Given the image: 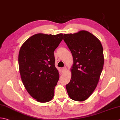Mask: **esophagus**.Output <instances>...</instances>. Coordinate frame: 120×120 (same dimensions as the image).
<instances>
[{
  "mask_svg": "<svg viewBox=\"0 0 120 120\" xmlns=\"http://www.w3.org/2000/svg\"><path fill=\"white\" fill-rule=\"evenodd\" d=\"M67 70V69L66 67H64L63 68V69H62V73H65V72H66V71Z\"/></svg>",
  "mask_w": 120,
  "mask_h": 120,
  "instance_id": "34e87169",
  "label": "esophagus"
}]
</instances>
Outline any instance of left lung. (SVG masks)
I'll use <instances>...</instances> for the list:
<instances>
[{
    "label": "left lung",
    "instance_id": "obj_1",
    "mask_svg": "<svg viewBox=\"0 0 120 120\" xmlns=\"http://www.w3.org/2000/svg\"><path fill=\"white\" fill-rule=\"evenodd\" d=\"M63 40L73 59L67 92L72 100L83 101L92 94L99 80L104 64L102 45L95 35L84 30L64 34Z\"/></svg>",
    "mask_w": 120,
    "mask_h": 120
}]
</instances>
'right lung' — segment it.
I'll return each mask as SVG.
<instances>
[{"instance_id":"right-lung-1","label":"right lung","mask_w":120,"mask_h":120,"mask_svg":"<svg viewBox=\"0 0 120 120\" xmlns=\"http://www.w3.org/2000/svg\"><path fill=\"white\" fill-rule=\"evenodd\" d=\"M63 39L57 35L38 33L21 47L18 61L23 85L28 93L39 102L50 101L59 79L55 65L54 51Z\"/></svg>"}]
</instances>
